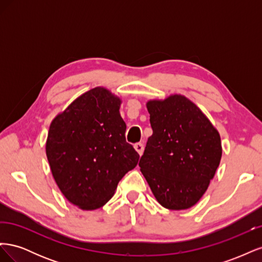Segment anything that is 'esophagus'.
Instances as JSON below:
<instances>
[{"label":"esophagus","instance_id":"1","mask_svg":"<svg viewBox=\"0 0 262 262\" xmlns=\"http://www.w3.org/2000/svg\"><path fill=\"white\" fill-rule=\"evenodd\" d=\"M134 148H136L137 152L139 153V155L143 154V150H144V145L142 143H136L134 144Z\"/></svg>","mask_w":262,"mask_h":262}]
</instances>
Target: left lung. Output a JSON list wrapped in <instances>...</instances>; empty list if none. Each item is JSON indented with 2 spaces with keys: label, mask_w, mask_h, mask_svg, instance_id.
Returning a JSON list of instances; mask_svg holds the SVG:
<instances>
[{
  "label": "left lung",
  "mask_w": 262,
  "mask_h": 262,
  "mask_svg": "<svg viewBox=\"0 0 262 262\" xmlns=\"http://www.w3.org/2000/svg\"><path fill=\"white\" fill-rule=\"evenodd\" d=\"M153 134L139 166L157 202L169 210L193 207L207 191L222 157L219 131L182 95L146 102Z\"/></svg>",
  "instance_id": "8db88e82"
}]
</instances>
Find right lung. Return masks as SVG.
<instances>
[{"mask_svg": "<svg viewBox=\"0 0 262 262\" xmlns=\"http://www.w3.org/2000/svg\"><path fill=\"white\" fill-rule=\"evenodd\" d=\"M121 99L105 87L77 97L55 117L46 154L52 176L67 199L82 210L101 208L140 155L125 141Z\"/></svg>", "mask_w": 262, "mask_h": 262, "instance_id": "1", "label": "right lung"}]
</instances>
